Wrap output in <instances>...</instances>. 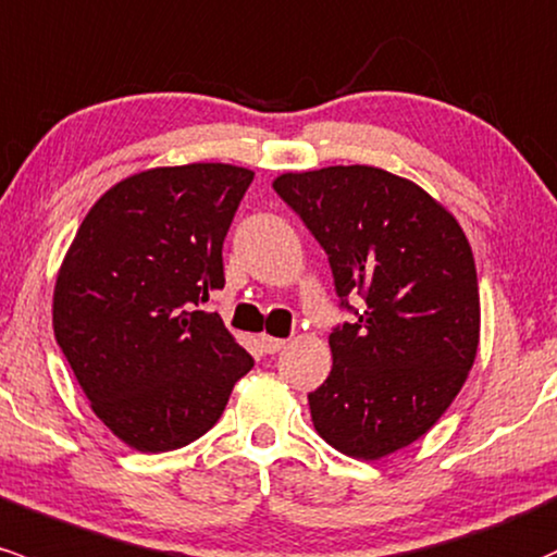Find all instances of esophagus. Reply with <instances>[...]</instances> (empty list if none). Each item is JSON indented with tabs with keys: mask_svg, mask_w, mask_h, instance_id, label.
Masks as SVG:
<instances>
[{
	"mask_svg": "<svg viewBox=\"0 0 557 557\" xmlns=\"http://www.w3.org/2000/svg\"><path fill=\"white\" fill-rule=\"evenodd\" d=\"M259 344L267 354H277V351H283V348H285L283 338H274V335H267V333L259 335Z\"/></svg>",
	"mask_w": 557,
	"mask_h": 557,
	"instance_id": "obj_1",
	"label": "esophagus"
}]
</instances>
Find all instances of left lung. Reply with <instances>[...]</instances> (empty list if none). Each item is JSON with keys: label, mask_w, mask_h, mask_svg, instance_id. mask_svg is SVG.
<instances>
[{"label": "left lung", "mask_w": 557, "mask_h": 557, "mask_svg": "<svg viewBox=\"0 0 557 557\" xmlns=\"http://www.w3.org/2000/svg\"><path fill=\"white\" fill-rule=\"evenodd\" d=\"M325 248L341 307L333 370L309 394L333 449L381 460L425 436L460 394L481 335L479 277L457 219L405 176L375 166L288 171L272 182Z\"/></svg>", "instance_id": "8db88e82"}]
</instances>
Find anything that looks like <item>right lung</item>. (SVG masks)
Masks as SVG:
<instances>
[{
  "mask_svg": "<svg viewBox=\"0 0 557 557\" xmlns=\"http://www.w3.org/2000/svg\"><path fill=\"white\" fill-rule=\"evenodd\" d=\"M250 182L253 171L230 163L126 176L91 206L60 264L54 338L126 447H187L253 368L222 317L198 309L224 288L222 246Z\"/></svg>",
  "mask_w": 557,
  "mask_h": 557,
  "instance_id": "right-lung-1",
  "label": "right lung"
}]
</instances>
